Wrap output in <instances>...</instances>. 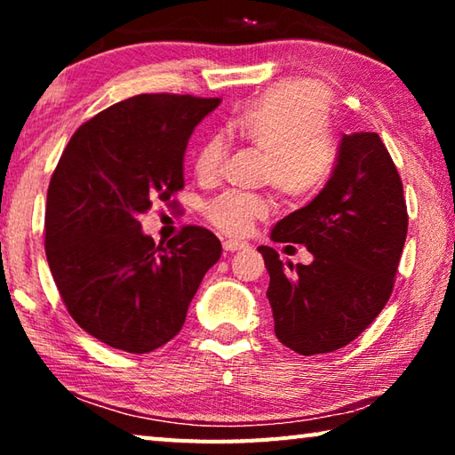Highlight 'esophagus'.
Listing matches in <instances>:
<instances>
[{
	"mask_svg": "<svg viewBox=\"0 0 455 455\" xmlns=\"http://www.w3.org/2000/svg\"><path fill=\"white\" fill-rule=\"evenodd\" d=\"M246 243H243V241H235V238H228V241H225L222 243V249L225 251H228V252H235V251H243V249H246Z\"/></svg>",
	"mask_w": 455,
	"mask_h": 455,
	"instance_id": "esophagus-1",
	"label": "esophagus"
}]
</instances>
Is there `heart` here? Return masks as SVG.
Returning a JSON list of instances; mask_svg holds the SVG:
<instances>
[{
	"instance_id": "b5f03b06",
	"label": "heart",
	"mask_w": 455,
	"mask_h": 455,
	"mask_svg": "<svg viewBox=\"0 0 455 455\" xmlns=\"http://www.w3.org/2000/svg\"><path fill=\"white\" fill-rule=\"evenodd\" d=\"M329 92L307 78L273 84L228 122V132L265 154L263 179L291 203L319 195L335 166V144L327 132ZM228 152L222 134L200 144L195 158L198 179L212 180ZM271 214L268 200L244 192H222L204 209V217L225 235L243 236Z\"/></svg>"
}]
</instances>
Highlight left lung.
Returning <instances> with one entry per match:
<instances>
[{"label": "left lung", "instance_id": "8db88e82", "mask_svg": "<svg viewBox=\"0 0 455 455\" xmlns=\"http://www.w3.org/2000/svg\"><path fill=\"white\" fill-rule=\"evenodd\" d=\"M405 236L403 184L379 134H343L325 188L271 233L275 243L305 244L313 263L283 265L259 246L276 339L317 355L359 337L389 301Z\"/></svg>", "mask_w": 455, "mask_h": 455}]
</instances>
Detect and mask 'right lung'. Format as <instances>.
Instances as JSON below:
<instances>
[{"mask_svg": "<svg viewBox=\"0 0 455 455\" xmlns=\"http://www.w3.org/2000/svg\"><path fill=\"white\" fill-rule=\"evenodd\" d=\"M219 98L140 94L76 130L52 174L45 257L78 325L114 349L148 353L187 319L222 246L184 227L166 244L142 233L140 214L184 187V150Z\"/></svg>", "mask_w": 455, "mask_h": 455, "instance_id": "add662e5", "label": "right lung"}]
</instances>
